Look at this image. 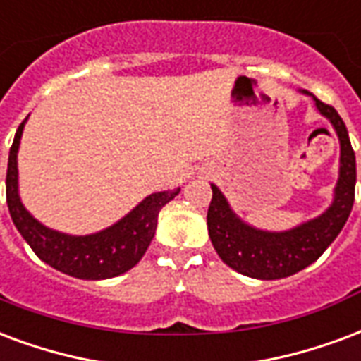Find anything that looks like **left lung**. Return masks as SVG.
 Here are the masks:
<instances>
[{
  "label": "left lung",
  "mask_w": 361,
  "mask_h": 361,
  "mask_svg": "<svg viewBox=\"0 0 361 361\" xmlns=\"http://www.w3.org/2000/svg\"><path fill=\"white\" fill-rule=\"evenodd\" d=\"M316 103L317 111L329 120L341 143V166L331 207L314 220H308L287 231H264L248 226L229 207L221 191L212 188L207 224L210 241L224 264L243 276L255 279H281L300 271L325 252L337 239L348 220L356 189V154L350 145L348 130L331 105L302 90Z\"/></svg>",
  "instance_id": "obj_1"
}]
</instances>
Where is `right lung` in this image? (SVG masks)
Masks as SVG:
<instances>
[{
    "mask_svg": "<svg viewBox=\"0 0 361 361\" xmlns=\"http://www.w3.org/2000/svg\"><path fill=\"white\" fill-rule=\"evenodd\" d=\"M26 120L18 126L7 164V207L18 233L39 260L78 279H109L132 269L145 255L157 231L160 208L180 193V188L145 197L111 228L92 235H68L45 228L24 208L18 197L17 153Z\"/></svg>",
    "mask_w": 361,
    "mask_h": 361,
    "instance_id": "1",
    "label": "right lung"
}]
</instances>
